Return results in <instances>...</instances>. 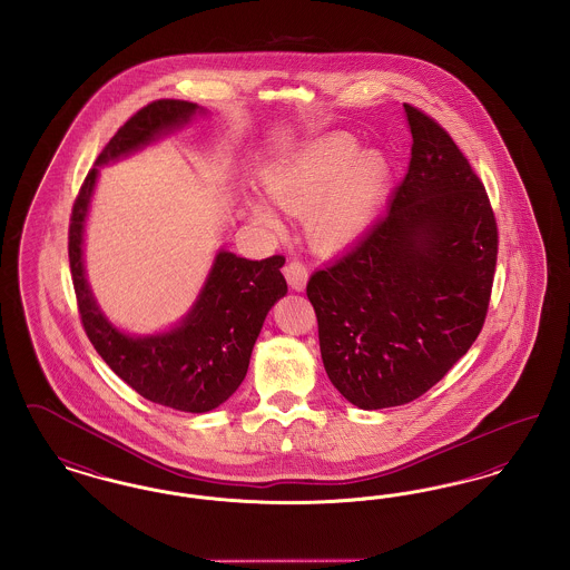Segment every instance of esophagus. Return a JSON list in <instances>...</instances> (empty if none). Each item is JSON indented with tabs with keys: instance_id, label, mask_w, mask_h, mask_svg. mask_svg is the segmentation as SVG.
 I'll return each instance as SVG.
<instances>
[{
	"instance_id": "obj_1",
	"label": "esophagus",
	"mask_w": 570,
	"mask_h": 570,
	"mask_svg": "<svg viewBox=\"0 0 570 570\" xmlns=\"http://www.w3.org/2000/svg\"><path fill=\"white\" fill-rule=\"evenodd\" d=\"M284 275H286V282L293 291L301 293L307 284V267L301 263V261H291L286 267H284Z\"/></svg>"
}]
</instances>
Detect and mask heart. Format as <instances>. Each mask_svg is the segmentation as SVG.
<instances>
[{
    "label": "heart",
    "instance_id": "b5f03b06",
    "mask_svg": "<svg viewBox=\"0 0 570 570\" xmlns=\"http://www.w3.org/2000/svg\"><path fill=\"white\" fill-rule=\"evenodd\" d=\"M391 166L374 149L358 151V140L346 132L321 136L272 164L263 184L273 203L295 217H305L309 244L323 252L356 242L389 188ZM252 219L279 230V217L263 200H249Z\"/></svg>",
    "mask_w": 570,
    "mask_h": 570
}]
</instances>
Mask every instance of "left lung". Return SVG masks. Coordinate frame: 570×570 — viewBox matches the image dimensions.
Listing matches in <instances>:
<instances>
[{"label":"left lung","instance_id":"1","mask_svg":"<svg viewBox=\"0 0 570 570\" xmlns=\"http://www.w3.org/2000/svg\"><path fill=\"white\" fill-rule=\"evenodd\" d=\"M404 110L412 154L386 216L307 282L326 376L361 410L421 397L470 351L498 258L485 186L435 119Z\"/></svg>","mask_w":570,"mask_h":570}]
</instances>
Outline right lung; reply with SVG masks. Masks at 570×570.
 Returning a JSON list of instances; mask_svg holds the SVG:
<instances>
[{"label": "right lung", "mask_w": 570, "mask_h": 570, "mask_svg": "<svg viewBox=\"0 0 570 570\" xmlns=\"http://www.w3.org/2000/svg\"><path fill=\"white\" fill-rule=\"evenodd\" d=\"M205 112L186 100H156L135 112L110 138L87 173L75 200L68 256L81 323L89 342L110 370L138 395L181 412H209L244 382L252 348L277 298L288 293L284 256L247 261L219 249L207 282L188 316L156 335L121 333L100 312L82 267V233L98 166L115 163Z\"/></svg>", "instance_id": "add662e5"}]
</instances>
